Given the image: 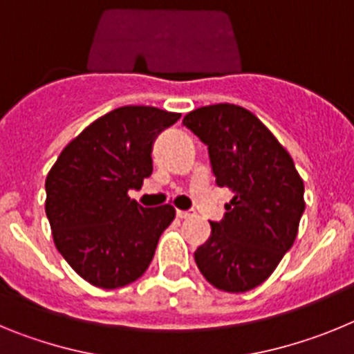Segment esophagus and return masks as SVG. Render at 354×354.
Wrapping results in <instances>:
<instances>
[{
	"mask_svg": "<svg viewBox=\"0 0 354 354\" xmlns=\"http://www.w3.org/2000/svg\"><path fill=\"white\" fill-rule=\"evenodd\" d=\"M195 211H177V218H180V220H189V218H195Z\"/></svg>",
	"mask_w": 354,
	"mask_h": 354,
	"instance_id": "obj_1",
	"label": "esophagus"
}]
</instances>
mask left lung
Returning <instances> with one entry per match:
<instances>
[{
	"label": "left lung",
	"mask_w": 354,
	"mask_h": 354,
	"mask_svg": "<svg viewBox=\"0 0 354 354\" xmlns=\"http://www.w3.org/2000/svg\"><path fill=\"white\" fill-rule=\"evenodd\" d=\"M183 124L207 145L216 184L234 195L196 248V266L216 289H255L294 245L305 211L301 177L273 133L241 106H204Z\"/></svg>",
	"instance_id": "1"
}]
</instances>
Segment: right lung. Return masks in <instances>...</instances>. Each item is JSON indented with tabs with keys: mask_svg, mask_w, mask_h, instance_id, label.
<instances>
[{
	"mask_svg": "<svg viewBox=\"0 0 354 354\" xmlns=\"http://www.w3.org/2000/svg\"><path fill=\"white\" fill-rule=\"evenodd\" d=\"M179 118L122 106L77 134L49 170L46 214L56 250L92 286L118 289L138 280L174 221L171 205L145 209L127 193L152 174V145Z\"/></svg>",
	"mask_w": 354,
	"mask_h": 354,
	"instance_id": "obj_1",
	"label": "right lung"
}]
</instances>
